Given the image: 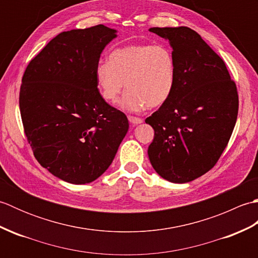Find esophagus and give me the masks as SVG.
Segmentation results:
<instances>
[{
  "mask_svg": "<svg viewBox=\"0 0 258 258\" xmlns=\"http://www.w3.org/2000/svg\"><path fill=\"white\" fill-rule=\"evenodd\" d=\"M128 120H130V123H132L134 125L141 124L142 122H143V119L140 118V117H135V116H128Z\"/></svg>",
  "mask_w": 258,
  "mask_h": 258,
  "instance_id": "obj_1",
  "label": "esophagus"
}]
</instances>
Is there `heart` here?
Here are the masks:
<instances>
[{
    "mask_svg": "<svg viewBox=\"0 0 258 258\" xmlns=\"http://www.w3.org/2000/svg\"><path fill=\"white\" fill-rule=\"evenodd\" d=\"M95 81L101 96L108 103L116 101L126 86L120 106L140 112L168 100L176 81V63L165 44L132 43L114 48L107 62L97 64Z\"/></svg>",
    "mask_w": 258,
    "mask_h": 258,
    "instance_id": "obj_1",
    "label": "heart"
}]
</instances>
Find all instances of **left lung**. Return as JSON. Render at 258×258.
<instances>
[{
    "instance_id": "1",
    "label": "left lung",
    "mask_w": 258,
    "mask_h": 258,
    "mask_svg": "<svg viewBox=\"0 0 258 258\" xmlns=\"http://www.w3.org/2000/svg\"><path fill=\"white\" fill-rule=\"evenodd\" d=\"M173 47L176 81L171 96L145 119L154 128L147 154L172 183H187L212 169L231 139L238 93L223 59L186 26L152 27Z\"/></svg>"
}]
</instances>
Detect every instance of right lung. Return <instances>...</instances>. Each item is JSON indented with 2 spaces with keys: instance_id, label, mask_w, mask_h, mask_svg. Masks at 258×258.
I'll return each mask as SVG.
<instances>
[{
  "instance_id": "right-lung-1",
  "label": "right lung",
  "mask_w": 258,
  "mask_h": 258,
  "mask_svg": "<svg viewBox=\"0 0 258 258\" xmlns=\"http://www.w3.org/2000/svg\"><path fill=\"white\" fill-rule=\"evenodd\" d=\"M116 31L98 24L59 33L31 59L22 78L20 112L37 162L72 184L95 180L127 133L126 115L98 92L95 69Z\"/></svg>"
}]
</instances>
